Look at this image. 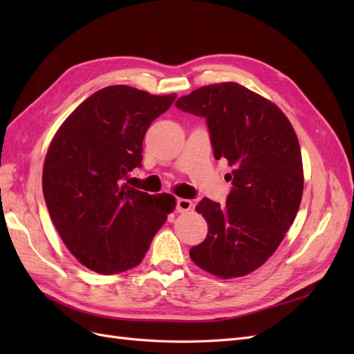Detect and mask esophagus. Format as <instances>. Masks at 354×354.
Instances as JSON below:
<instances>
[{
  "mask_svg": "<svg viewBox=\"0 0 354 354\" xmlns=\"http://www.w3.org/2000/svg\"><path fill=\"white\" fill-rule=\"evenodd\" d=\"M192 207H194V203H192L190 199H183V198H178L176 201V209L178 212H186V211H190Z\"/></svg>",
  "mask_w": 354,
  "mask_h": 354,
  "instance_id": "esophagus-1",
  "label": "esophagus"
}]
</instances>
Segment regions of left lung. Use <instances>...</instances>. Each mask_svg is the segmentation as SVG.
<instances>
[{"instance_id":"8db88e82","label":"left lung","mask_w":354,"mask_h":354,"mask_svg":"<svg viewBox=\"0 0 354 354\" xmlns=\"http://www.w3.org/2000/svg\"><path fill=\"white\" fill-rule=\"evenodd\" d=\"M205 118L216 159L233 168L224 205L203 198L196 211L208 223L190 259L230 279L263 266L283 241L303 196V160L291 122L277 106L236 82L201 87L176 103Z\"/></svg>"}]
</instances>
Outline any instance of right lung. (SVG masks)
I'll return each instance as SVG.
<instances>
[{"label":"right lung","mask_w":354,"mask_h":354,"mask_svg":"<svg viewBox=\"0 0 354 354\" xmlns=\"http://www.w3.org/2000/svg\"><path fill=\"white\" fill-rule=\"evenodd\" d=\"M176 97L112 85L84 100L53 137L44 199L62 241L93 272L113 274L140 264L176 208L173 195H149L127 181L142 167L149 125Z\"/></svg>","instance_id":"obj_1"}]
</instances>
